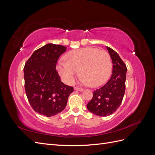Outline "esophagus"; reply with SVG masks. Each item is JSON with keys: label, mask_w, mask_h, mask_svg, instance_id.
I'll return each instance as SVG.
<instances>
[{"label": "esophagus", "mask_w": 155, "mask_h": 155, "mask_svg": "<svg viewBox=\"0 0 155 155\" xmlns=\"http://www.w3.org/2000/svg\"><path fill=\"white\" fill-rule=\"evenodd\" d=\"M74 89H75V90H77V91H83V88H81V87H75Z\"/></svg>", "instance_id": "esophagus-1"}]
</instances>
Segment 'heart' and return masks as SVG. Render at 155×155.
<instances>
[{
	"mask_svg": "<svg viewBox=\"0 0 155 155\" xmlns=\"http://www.w3.org/2000/svg\"><path fill=\"white\" fill-rule=\"evenodd\" d=\"M64 61H59V74L68 83L74 81L79 71L81 81L92 87L104 84L110 76L112 63L110 55L105 50L87 47L72 50L64 56Z\"/></svg>",
	"mask_w": 155,
	"mask_h": 155,
	"instance_id": "b5f03b06",
	"label": "heart"
}]
</instances>
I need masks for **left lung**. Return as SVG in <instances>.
Instances as JSON below:
<instances>
[{"instance_id": "obj_1", "label": "left lung", "mask_w": 155, "mask_h": 155, "mask_svg": "<svg viewBox=\"0 0 155 155\" xmlns=\"http://www.w3.org/2000/svg\"><path fill=\"white\" fill-rule=\"evenodd\" d=\"M107 49L113 63L111 78L93 92L92 99L87 105L89 111L100 116L113 114L122 102L125 91L126 65L116 51L108 46Z\"/></svg>"}]
</instances>
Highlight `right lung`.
<instances>
[{"instance_id": "right-lung-1", "label": "right lung", "mask_w": 155, "mask_h": 155, "mask_svg": "<svg viewBox=\"0 0 155 155\" xmlns=\"http://www.w3.org/2000/svg\"><path fill=\"white\" fill-rule=\"evenodd\" d=\"M64 46L47 44L32 54L24 67L26 94L32 109L50 117L64 110L73 87L61 81L56 70L60 55L67 50Z\"/></svg>"}]
</instances>
